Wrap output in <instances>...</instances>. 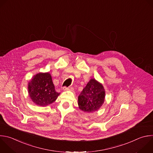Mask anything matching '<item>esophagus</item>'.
Instances as JSON below:
<instances>
[{"label": "esophagus", "instance_id": "1", "mask_svg": "<svg viewBox=\"0 0 153 153\" xmlns=\"http://www.w3.org/2000/svg\"><path fill=\"white\" fill-rule=\"evenodd\" d=\"M62 90L63 91H71V90H72V88L71 87H68V88H67V87H64L63 88H62Z\"/></svg>", "mask_w": 153, "mask_h": 153}]
</instances>
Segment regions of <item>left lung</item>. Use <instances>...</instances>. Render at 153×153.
<instances>
[{
	"mask_svg": "<svg viewBox=\"0 0 153 153\" xmlns=\"http://www.w3.org/2000/svg\"><path fill=\"white\" fill-rule=\"evenodd\" d=\"M106 91L103 84L92 78L78 97L79 108L85 113L98 111L105 101Z\"/></svg>",
	"mask_w": 153,
	"mask_h": 153,
	"instance_id": "8db88e82",
	"label": "left lung"
}]
</instances>
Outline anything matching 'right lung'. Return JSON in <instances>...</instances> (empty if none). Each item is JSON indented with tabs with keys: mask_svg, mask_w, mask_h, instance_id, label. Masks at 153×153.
Instances as JSON below:
<instances>
[{
	"mask_svg": "<svg viewBox=\"0 0 153 153\" xmlns=\"http://www.w3.org/2000/svg\"><path fill=\"white\" fill-rule=\"evenodd\" d=\"M27 91L32 102L39 106L53 103L60 95L56 92L52 76L48 72L35 74L27 83Z\"/></svg>",
	"mask_w": 153,
	"mask_h": 153,
	"instance_id": "obj_1",
	"label": "right lung"
}]
</instances>
